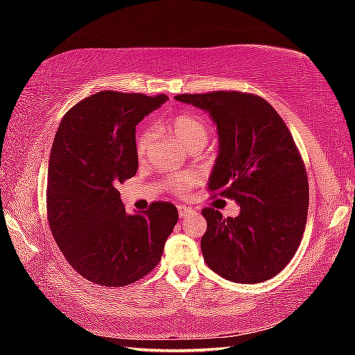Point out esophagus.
Wrapping results in <instances>:
<instances>
[{
  "instance_id": "34e87169",
  "label": "esophagus",
  "mask_w": 355,
  "mask_h": 355,
  "mask_svg": "<svg viewBox=\"0 0 355 355\" xmlns=\"http://www.w3.org/2000/svg\"><path fill=\"white\" fill-rule=\"evenodd\" d=\"M177 208H178V216H180V218H186V216L194 211V209H191L189 207H186V205H178Z\"/></svg>"
}]
</instances>
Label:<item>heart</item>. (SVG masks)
Instances as JSON below:
<instances>
[{"label": "heart", "instance_id": "heart-1", "mask_svg": "<svg viewBox=\"0 0 355 355\" xmlns=\"http://www.w3.org/2000/svg\"><path fill=\"white\" fill-rule=\"evenodd\" d=\"M166 128L169 131L171 136L177 142L182 144L186 148H203L207 146L209 139V127L207 125L199 114L194 112H180L172 116L166 122ZM150 142V133L147 130H142L136 136L135 148L136 155L142 158L146 155ZM199 177L196 173H183V175L173 177L169 180V188L173 192H184L188 191L191 186L197 183Z\"/></svg>", "mask_w": 355, "mask_h": 355}]
</instances>
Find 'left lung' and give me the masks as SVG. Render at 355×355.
Returning <instances> with one entry per match:
<instances>
[{"label":"left lung","mask_w":355,"mask_h":355,"mask_svg":"<svg viewBox=\"0 0 355 355\" xmlns=\"http://www.w3.org/2000/svg\"><path fill=\"white\" fill-rule=\"evenodd\" d=\"M175 100L211 116L219 155L208 189L241 207L236 218L202 209L205 263L238 284L274 277L296 254L309 211L307 171L290 130L277 111L254 94L218 91L175 95Z\"/></svg>","instance_id":"8db88e82"}]
</instances>
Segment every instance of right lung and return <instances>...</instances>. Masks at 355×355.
<instances>
[{
  "instance_id": "1",
  "label": "right lung",
  "mask_w": 355,
  "mask_h": 355,
  "mask_svg": "<svg viewBox=\"0 0 355 355\" xmlns=\"http://www.w3.org/2000/svg\"><path fill=\"white\" fill-rule=\"evenodd\" d=\"M166 100L101 91L59 123L48 164V222L65 260L94 284L125 286L147 275L178 220L169 202L128 214L117 191L137 172L136 125Z\"/></svg>"
}]
</instances>
